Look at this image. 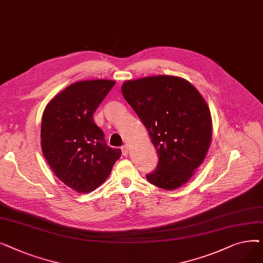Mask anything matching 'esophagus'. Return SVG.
<instances>
[{"instance_id":"1","label":"esophagus","mask_w":263,"mask_h":263,"mask_svg":"<svg viewBox=\"0 0 263 263\" xmlns=\"http://www.w3.org/2000/svg\"><path fill=\"white\" fill-rule=\"evenodd\" d=\"M121 151H122V155H123L124 157H127V156H128V154H129V150H128V146H127V145H124V146H122V147H121Z\"/></svg>"}]
</instances>
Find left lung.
Returning a JSON list of instances; mask_svg holds the SVG:
<instances>
[{
    "label": "left lung",
    "mask_w": 263,
    "mask_h": 263,
    "mask_svg": "<svg viewBox=\"0 0 263 263\" xmlns=\"http://www.w3.org/2000/svg\"><path fill=\"white\" fill-rule=\"evenodd\" d=\"M121 92L159 156L147 180L168 191L185 184L203 162L212 139L210 109L202 96L189 81L173 76L127 81Z\"/></svg>",
    "instance_id": "obj_1"
}]
</instances>
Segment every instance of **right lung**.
<instances>
[{"instance_id":"add662e5","label":"right lung","mask_w":263,"mask_h":263,"mask_svg":"<svg viewBox=\"0 0 263 263\" xmlns=\"http://www.w3.org/2000/svg\"><path fill=\"white\" fill-rule=\"evenodd\" d=\"M115 81L88 80L67 86L48 103L41 120V149L50 168L78 193L100 186L121 150L108 147L92 115Z\"/></svg>"}]
</instances>
